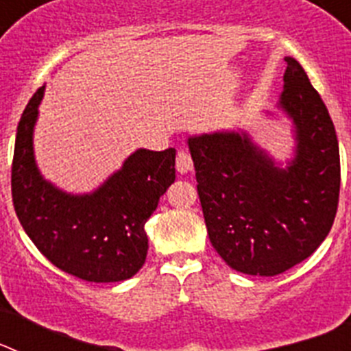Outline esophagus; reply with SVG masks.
<instances>
[{"label": "esophagus", "instance_id": "esophagus-1", "mask_svg": "<svg viewBox=\"0 0 351 351\" xmlns=\"http://www.w3.org/2000/svg\"><path fill=\"white\" fill-rule=\"evenodd\" d=\"M176 169L179 173H188L193 169V160H191L190 153L188 151H179L178 158H176Z\"/></svg>", "mask_w": 351, "mask_h": 351}]
</instances>
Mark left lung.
<instances>
[{"instance_id": "left-lung-1", "label": "left lung", "mask_w": 351, "mask_h": 351, "mask_svg": "<svg viewBox=\"0 0 351 351\" xmlns=\"http://www.w3.org/2000/svg\"><path fill=\"white\" fill-rule=\"evenodd\" d=\"M285 61L280 108L295 133L287 169L246 132L188 138L210 244L243 274H281L311 256L332 228L339 202L332 119L299 61Z\"/></svg>"}]
</instances>
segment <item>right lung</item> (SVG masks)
I'll use <instances>...</instances> for the list:
<instances>
[{"mask_svg":"<svg viewBox=\"0 0 351 351\" xmlns=\"http://www.w3.org/2000/svg\"><path fill=\"white\" fill-rule=\"evenodd\" d=\"M43 91L33 95L17 126L12 198L19 221L61 271L91 283L130 280L147 256L145 221L176 181V149H137L93 193L61 191L43 179L33 151Z\"/></svg>","mask_w":351,"mask_h":351,"instance_id":"add662e5","label":"right lung"}]
</instances>
